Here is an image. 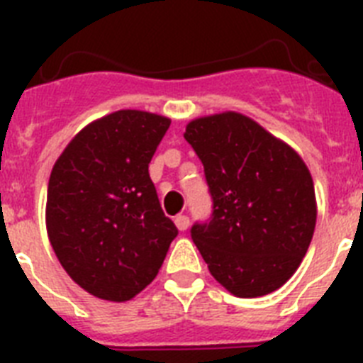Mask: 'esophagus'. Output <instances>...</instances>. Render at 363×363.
Wrapping results in <instances>:
<instances>
[{"mask_svg": "<svg viewBox=\"0 0 363 363\" xmlns=\"http://www.w3.org/2000/svg\"><path fill=\"white\" fill-rule=\"evenodd\" d=\"M174 223H176V227H178V230H187L189 229V218L184 216V214L176 216Z\"/></svg>", "mask_w": 363, "mask_h": 363, "instance_id": "esophagus-1", "label": "esophagus"}]
</instances>
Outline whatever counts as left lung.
<instances>
[{"mask_svg": "<svg viewBox=\"0 0 363 363\" xmlns=\"http://www.w3.org/2000/svg\"><path fill=\"white\" fill-rule=\"evenodd\" d=\"M185 140L213 196L209 223L191 236L218 284L240 298L280 289L306 256L316 196L300 154L240 112L196 118Z\"/></svg>", "mask_w": 363, "mask_h": 363, "instance_id": "obj_1", "label": "left lung"}]
</instances>
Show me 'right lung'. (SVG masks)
<instances>
[{"label":"right lung","instance_id":"add662e5","mask_svg":"<svg viewBox=\"0 0 363 363\" xmlns=\"http://www.w3.org/2000/svg\"><path fill=\"white\" fill-rule=\"evenodd\" d=\"M169 125L154 112H111L83 127L54 163L47 234L67 274L92 296L133 300L178 234L149 176Z\"/></svg>","mask_w":363,"mask_h":363}]
</instances>
